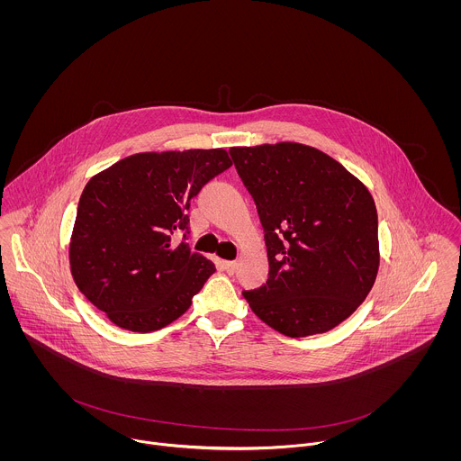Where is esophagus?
<instances>
[{"label": "esophagus", "mask_w": 461, "mask_h": 461, "mask_svg": "<svg viewBox=\"0 0 461 461\" xmlns=\"http://www.w3.org/2000/svg\"><path fill=\"white\" fill-rule=\"evenodd\" d=\"M236 266H238V264L234 263V261H223V263H221V267H223L229 275H232V273L236 271Z\"/></svg>", "instance_id": "obj_1"}]
</instances>
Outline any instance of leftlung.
I'll return each mask as SVG.
<instances>
[{"label": "left lung", "mask_w": 461, "mask_h": 461, "mask_svg": "<svg viewBox=\"0 0 461 461\" xmlns=\"http://www.w3.org/2000/svg\"><path fill=\"white\" fill-rule=\"evenodd\" d=\"M264 229L269 276L245 291L287 337L325 333L369 294L380 266L378 214L366 185L329 154L296 141L230 147Z\"/></svg>", "instance_id": "8db88e82"}]
</instances>
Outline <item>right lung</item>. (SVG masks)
<instances>
[{
    "label": "right lung",
    "instance_id": "right-lung-1",
    "mask_svg": "<svg viewBox=\"0 0 461 461\" xmlns=\"http://www.w3.org/2000/svg\"><path fill=\"white\" fill-rule=\"evenodd\" d=\"M232 165L223 149L138 152L85 186L68 243L86 300L121 329L154 331L181 318L216 271L172 234L188 229L192 198Z\"/></svg>",
    "mask_w": 461,
    "mask_h": 461
}]
</instances>
